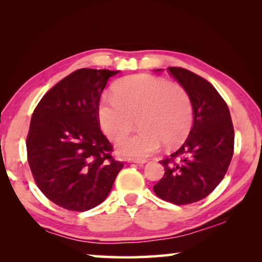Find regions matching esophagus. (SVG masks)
I'll list each match as a JSON object with an SVG mask.
<instances>
[{
  "label": "esophagus",
  "instance_id": "1",
  "mask_svg": "<svg viewBox=\"0 0 262 262\" xmlns=\"http://www.w3.org/2000/svg\"><path fill=\"white\" fill-rule=\"evenodd\" d=\"M128 162L135 163V164H141V165H143V164H145L148 161H147V159H129Z\"/></svg>",
  "mask_w": 262,
  "mask_h": 262
}]
</instances>
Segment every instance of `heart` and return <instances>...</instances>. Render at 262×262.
<instances>
[{"label": "heart", "instance_id": "1", "mask_svg": "<svg viewBox=\"0 0 262 262\" xmlns=\"http://www.w3.org/2000/svg\"><path fill=\"white\" fill-rule=\"evenodd\" d=\"M98 119L111 140L129 134L137 120L140 132L119 141L117 152L144 158L158 151L162 143L171 148L186 139L193 122V106L180 85L151 75H135L121 79L114 86V96L101 99Z\"/></svg>", "mask_w": 262, "mask_h": 262}]
</instances>
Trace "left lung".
Returning a JSON list of instances; mask_svg holds the SVG:
<instances>
[{
  "label": "left lung",
  "mask_w": 262,
  "mask_h": 262,
  "mask_svg": "<svg viewBox=\"0 0 262 262\" xmlns=\"http://www.w3.org/2000/svg\"><path fill=\"white\" fill-rule=\"evenodd\" d=\"M167 70L192 101L193 127L184 144L161 161L165 173L154 192L167 202L188 205L208 196L224 178L233 155L234 130L227 103L209 82L184 68Z\"/></svg>",
  "instance_id": "8db88e82"
}]
</instances>
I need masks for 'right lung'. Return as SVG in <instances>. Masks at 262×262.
<instances>
[{"label": "right lung", "instance_id": "add662e5", "mask_svg": "<svg viewBox=\"0 0 262 262\" xmlns=\"http://www.w3.org/2000/svg\"><path fill=\"white\" fill-rule=\"evenodd\" d=\"M119 70L78 69L55 84L35 107L26 139L35 184L64 209L85 211L103 202L123 167L100 130L101 92Z\"/></svg>", "mask_w": 262, "mask_h": 262}]
</instances>
